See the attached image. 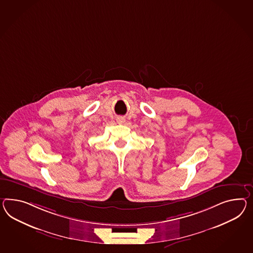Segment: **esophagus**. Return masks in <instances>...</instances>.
Listing matches in <instances>:
<instances>
[{
	"mask_svg": "<svg viewBox=\"0 0 253 253\" xmlns=\"http://www.w3.org/2000/svg\"><path fill=\"white\" fill-rule=\"evenodd\" d=\"M117 122L120 124L124 123V122H125V118L122 117H118V118H117Z\"/></svg>",
	"mask_w": 253,
	"mask_h": 253,
	"instance_id": "1",
	"label": "esophagus"
}]
</instances>
